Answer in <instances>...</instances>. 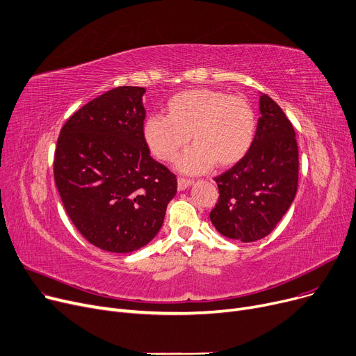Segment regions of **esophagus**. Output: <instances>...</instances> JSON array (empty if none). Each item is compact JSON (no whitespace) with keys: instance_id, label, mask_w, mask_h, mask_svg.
<instances>
[{"instance_id":"34e87169","label":"esophagus","mask_w":356,"mask_h":356,"mask_svg":"<svg viewBox=\"0 0 356 356\" xmlns=\"http://www.w3.org/2000/svg\"><path fill=\"white\" fill-rule=\"evenodd\" d=\"M192 184H193V180H192V179H184V177H179V179H177V188H179V191L188 189L189 186H192Z\"/></svg>"}]
</instances>
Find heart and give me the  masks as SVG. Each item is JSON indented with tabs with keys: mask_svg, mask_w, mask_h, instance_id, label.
<instances>
[{
	"mask_svg": "<svg viewBox=\"0 0 356 356\" xmlns=\"http://www.w3.org/2000/svg\"><path fill=\"white\" fill-rule=\"evenodd\" d=\"M168 115L153 114L145 120L144 138L161 161L177 160L183 173L196 175L212 168L216 161L227 167L247 156L255 136V114L250 102L239 95L216 89H191L168 101Z\"/></svg>",
	"mask_w": 356,
	"mask_h": 356,
	"instance_id": "1",
	"label": "heart"
}]
</instances>
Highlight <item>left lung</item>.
<instances>
[{"label": "left lung", "mask_w": 356, "mask_h": 356, "mask_svg": "<svg viewBox=\"0 0 356 356\" xmlns=\"http://www.w3.org/2000/svg\"><path fill=\"white\" fill-rule=\"evenodd\" d=\"M257 133L247 156L215 177L219 199L211 211L223 236L254 242L267 236L294 200L298 148L294 128L268 95L259 97Z\"/></svg>", "instance_id": "8db88e82"}]
</instances>
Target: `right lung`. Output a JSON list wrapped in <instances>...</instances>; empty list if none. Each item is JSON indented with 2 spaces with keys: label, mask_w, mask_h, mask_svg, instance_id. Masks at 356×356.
Masks as SVG:
<instances>
[{
  "label": "right lung",
  "mask_w": 356,
  "mask_h": 356,
  "mask_svg": "<svg viewBox=\"0 0 356 356\" xmlns=\"http://www.w3.org/2000/svg\"><path fill=\"white\" fill-rule=\"evenodd\" d=\"M140 86H118L66 121L53 173L67 216L104 251L133 252L160 231L177 179L149 156Z\"/></svg>",
  "instance_id": "obj_1"
}]
</instances>
